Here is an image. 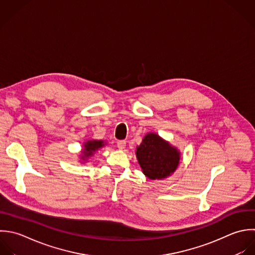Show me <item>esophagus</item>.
I'll list each match as a JSON object with an SVG mask.
<instances>
[{
  "label": "esophagus",
  "instance_id": "esophagus-1",
  "mask_svg": "<svg viewBox=\"0 0 255 255\" xmlns=\"http://www.w3.org/2000/svg\"><path fill=\"white\" fill-rule=\"evenodd\" d=\"M117 147H118V149H120V150L125 149V147H126V141H124V140L118 141V142H117Z\"/></svg>",
  "mask_w": 255,
  "mask_h": 255
}]
</instances>
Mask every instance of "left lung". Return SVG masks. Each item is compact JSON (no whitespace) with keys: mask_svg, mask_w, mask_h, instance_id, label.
<instances>
[{"mask_svg":"<svg viewBox=\"0 0 255 255\" xmlns=\"http://www.w3.org/2000/svg\"><path fill=\"white\" fill-rule=\"evenodd\" d=\"M136 157L143 174L150 180H163L174 174L181 152L157 133H147L136 147Z\"/></svg>","mask_w":255,"mask_h":255,"instance_id":"left-lung-1","label":"left lung"}]
</instances>
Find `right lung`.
I'll return each instance as SVG.
<instances>
[{"mask_svg":"<svg viewBox=\"0 0 255 255\" xmlns=\"http://www.w3.org/2000/svg\"><path fill=\"white\" fill-rule=\"evenodd\" d=\"M106 141L104 140H87L83 143L81 154L79 155L80 163H86L88 162V159L94 155L95 152H97L100 148H103L106 145Z\"/></svg>","mask_w":255,"mask_h":255,"instance_id":"add662e5","label":"right lung"}]
</instances>
